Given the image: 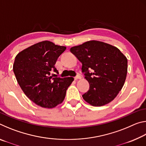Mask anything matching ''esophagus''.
<instances>
[{"mask_svg":"<svg viewBox=\"0 0 146 146\" xmlns=\"http://www.w3.org/2000/svg\"><path fill=\"white\" fill-rule=\"evenodd\" d=\"M81 76L80 75H77V76H76L75 77H74V78H75V80H78V79H81Z\"/></svg>","mask_w":146,"mask_h":146,"instance_id":"obj_1","label":"esophagus"}]
</instances>
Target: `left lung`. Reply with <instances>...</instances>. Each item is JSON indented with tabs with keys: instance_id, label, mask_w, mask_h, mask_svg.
I'll use <instances>...</instances> for the list:
<instances>
[{
	"instance_id": "1",
	"label": "left lung",
	"mask_w": 146,
	"mask_h": 146,
	"mask_svg": "<svg viewBox=\"0 0 146 146\" xmlns=\"http://www.w3.org/2000/svg\"><path fill=\"white\" fill-rule=\"evenodd\" d=\"M70 51L82 62V72L90 84V90L82 95L84 100L95 107L114 100L126 78L125 56L117 47L98 40L86 42Z\"/></svg>"
}]
</instances>
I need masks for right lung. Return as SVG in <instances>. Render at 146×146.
<instances>
[{
    "instance_id": "obj_1",
    "label": "right lung",
    "mask_w": 146,
    "mask_h": 146,
    "mask_svg": "<svg viewBox=\"0 0 146 146\" xmlns=\"http://www.w3.org/2000/svg\"><path fill=\"white\" fill-rule=\"evenodd\" d=\"M66 47L44 40L28 47L17 54L13 70L17 82L24 94L36 105L53 108L63 102L73 77L50 76L58 72L55 67L58 56Z\"/></svg>"
}]
</instances>
